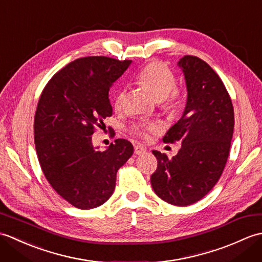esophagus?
I'll return each mask as SVG.
<instances>
[{"label":"esophagus","instance_id":"1","mask_svg":"<svg viewBox=\"0 0 262 262\" xmlns=\"http://www.w3.org/2000/svg\"><path fill=\"white\" fill-rule=\"evenodd\" d=\"M135 154L136 155H142L146 152V148L144 147L143 145H141V144H137V145H135Z\"/></svg>","mask_w":262,"mask_h":262}]
</instances>
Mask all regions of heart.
Instances as JSON below:
<instances>
[{"label": "heart", "instance_id": "1", "mask_svg": "<svg viewBox=\"0 0 262 262\" xmlns=\"http://www.w3.org/2000/svg\"><path fill=\"white\" fill-rule=\"evenodd\" d=\"M136 82L152 94L158 100L160 108L165 114L173 115L179 111L183 103V91L176 85V77L172 71L164 63L155 60L138 72ZM126 88H120L117 91L114 99V107L116 110L124 108L126 101ZM157 125H135L132 128V133L141 140L147 141L151 134L158 132Z\"/></svg>", "mask_w": 262, "mask_h": 262}]
</instances>
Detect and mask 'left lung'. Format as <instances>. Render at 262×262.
I'll list each match as a JSON object with an SVG mask.
<instances>
[{"label": "left lung", "instance_id": "left-lung-1", "mask_svg": "<svg viewBox=\"0 0 262 262\" xmlns=\"http://www.w3.org/2000/svg\"><path fill=\"white\" fill-rule=\"evenodd\" d=\"M179 66L186 77L187 105L163 142L182 145L172 159L152 152L158 169L151 176V185L164 202L188 206L205 197L223 173L234 129V109L223 81L205 60L186 55Z\"/></svg>", "mask_w": 262, "mask_h": 262}]
</instances>
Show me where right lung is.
<instances>
[{
    "instance_id": "right-lung-1",
    "label": "right lung",
    "mask_w": 262,
    "mask_h": 262,
    "mask_svg": "<svg viewBox=\"0 0 262 262\" xmlns=\"http://www.w3.org/2000/svg\"><path fill=\"white\" fill-rule=\"evenodd\" d=\"M130 63L105 56L77 58L54 74L39 98L33 121L39 164L54 190L76 208L107 202L117 171L134 152L127 140H116L104 152L92 145L97 127L113 115L109 89Z\"/></svg>"
}]
</instances>
